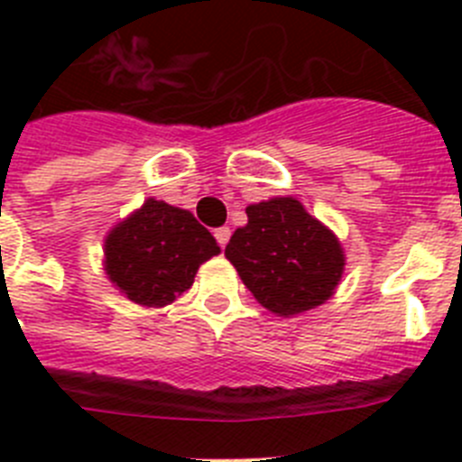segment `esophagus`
I'll use <instances>...</instances> for the list:
<instances>
[{
  "mask_svg": "<svg viewBox=\"0 0 462 462\" xmlns=\"http://www.w3.org/2000/svg\"><path fill=\"white\" fill-rule=\"evenodd\" d=\"M228 238H231V228H228V226L215 228V240L219 243V247H226Z\"/></svg>",
  "mask_w": 462,
  "mask_h": 462,
  "instance_id": "1",
  "label": "esophagus"
}]
</instances>
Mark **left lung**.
Instances as JSON below:
<instances>
[{"mask_svg": "<svg viewBox=\"0 0 462 462\" xmlns=\"http://www.w3.org/2000/svg\"><path fill=\"white\" fill-rule=\"evenodd\" d=\"M224 254L256 300L282 317L328 300L345 268L336 236L291 196L247 208Z\"/></svg>", "mask_w": 462, "mask_h": 462, "instance_id": "left-lung-1", "label": "left lung"}]
</instances>
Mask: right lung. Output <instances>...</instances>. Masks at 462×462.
Instances as JSON below:
<instances>
[{
  "mask_svg": "<svg viewBox=\"0 0 462 462\" xmlns=\"http://www.w3.org/2000/svg\"><path fill=\"white\" fill-rule=\"evenodd\" d=\"M215 254L217 243L189 210L148 199L106 238V273L129 300L164 308Z\"/></svg>",
  "mask_w": 462,
  "mask_h": 462,
  "instance_id": "1",
  "label": "right lung"
}]
</instances>
